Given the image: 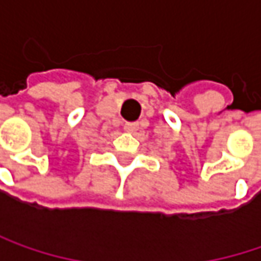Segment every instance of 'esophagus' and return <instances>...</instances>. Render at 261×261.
<instances>
[{
  "mask_svg": "<svg viewBox=\"0 0 261 261\" xmlns=\"http://www.w3.org/2000/svg\"><path fill=\"white\" fill-rule=\"evenodd\" d=\"M124 130L128 131V133H134V131L139 130V124H136V122H127L124 125Z\"/></svg>",
  "mask_w": 261,
  "mask_h": 261,
  "instance_id": "34e87169",
  "label": "esophagus"
}]
</instances>
